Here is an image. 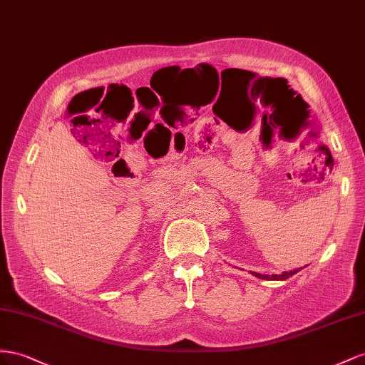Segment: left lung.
<instances>
[{"label": "left lung", "instance_id": "8db88e82", "mask_svg": "<svg viewBox=\"0 0 365 365\" xmlns=\"http://www.w3.org/2000/svg\"><path fill=\"white\" fill-rule=\"evenodd\" d=\"M306 267V266H304ZM303 267H298V269H294V270H287V272H281V274H272V275H266V274H258V272H251L254 277L259 278V279H274V281H284L287 278H290L292 275L298 274L299 270Z\"/></svg>", "mask_w": 365, "mask_h": 365}]
</instances>
